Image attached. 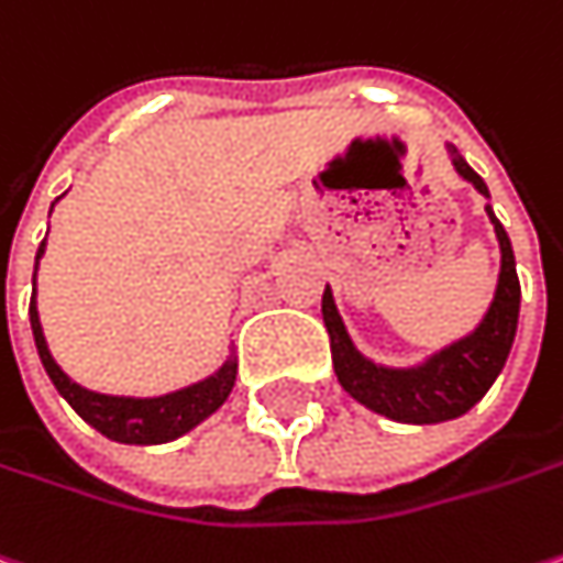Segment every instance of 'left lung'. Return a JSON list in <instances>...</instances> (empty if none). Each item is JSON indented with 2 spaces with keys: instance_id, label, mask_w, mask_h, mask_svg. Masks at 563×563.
Wrapping results in <instances>:
<instances>
[{
  "instance_id": "left-lung-1",
  "label": "left lung",
  "mask_w": 563,
  "mask_h": 563,
  "mask_svg": "<svg viewBox=\"0 0 563 563\" xmlns=\"http://www.w3.org/2000/svg\"><path fill=\"white\" fill-rule=\"evenodd\" d=\"M453 159V169L476 185L478 195L488 198V185L482 183L476 169L456 154V147H448ZM485 213L495 227L498 245H501V274H498V289L495 299L478 321V328L451 346L431 353L426 362L412 368H387L375 365L372 358L355 350V343L346 333V324L340 311L333 306L330 286L321 299V314L330 333V355H333V372L343 390L368 406L372 412H380L394 422H409V426H434L448 422L473 406L488 394V387L501 375L504 362L510 355L514 336H517V318H520V280H517V261L510 239L498 223L492 205H485Z\"/></svg>"
}]
</instances>
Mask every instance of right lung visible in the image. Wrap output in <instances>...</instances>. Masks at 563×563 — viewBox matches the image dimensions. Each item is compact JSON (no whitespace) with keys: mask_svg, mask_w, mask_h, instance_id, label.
<instances>
[{"mask_svg":"<svg viewBox=\"0 0 563 563\" xmlns=\"http://www.w3.org/2000/svg\"><path fill=\"white\" fill-rule=\"evenodd\" d=\"M43 249H46V239L40 242L37 264L43 257ZM31 330H34L40 362H43L49 380L56 384V390L87 426H93L100 434H107L110 441H119V444H166V441L183 438L185 431L201 426L210 412H217L227 404L235 384L239 362L233 355L210 378L188 384V387L173 390V394H163V397H110V394H97V390H87L81 384H75L56 365V358L46 346L43 328H40L37 274H34V296H31Z\"/></svg>","mask_w":563,"mask_h":563,"instance_id":"add662e5","label":"right lung"}]
</instances>
